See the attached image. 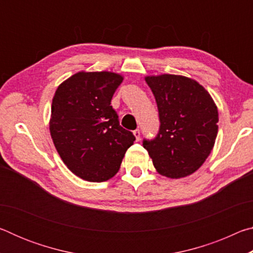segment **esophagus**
Returning <instances> with one entry per match:
<instances>
[{"label": "esophagus", "mask_w": 253, "mask_h": 253, "mask_svg": "<svg viewBox=\"0 0 253 253\" xmlns=\"http://www.w3.org/2000/svg\"><path fill=\"white\" fill-rule=\"evenodd\" d=\"M132 134H134V136H135V139L137 140V142H138L139 138H140V131L138 129H136V130L132 131Z\"/></svg>", "instance_id": "esophagus-1"}]
</instances>
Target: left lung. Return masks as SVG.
<instances>
[{
  "label": "left lung",
  "instance_id": "left-lung-1",
  "mask_svg": "<svg viewBox=\"0 0 253 253\" xmlns=\"http://www.w3.org/2000/svg\"><path fill=\"white\" fill-rule=\"evenodd\" d=\"M156 99L160 131L144 140L154 168L163 176L181 178L198 170L217 135L215 102L194 79L178 75L145 77Z\"/></svg>",
  "mask_w": 253,
  "mask_h": 253
}]
</instances>
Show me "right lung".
I'll list each match as a JSON object with an SVG mask.
<instances>
[{"instance_id":"obj_1","label":"right lung","mask_w":253,"mask_h":253,"mask_svg":"<svg viewBox=\"0 0 253 253\" xmlns=\"http://www.w3.org/2000/svg\"><path fill=\"white\" fill-rule=\"evenodd\" d=\"M124 77L109 71L77 72L55 90L50 134L63 163L88 182H104L121 168L135 136L119 125L111 98Z\"/></svg>"}]
</instances>
